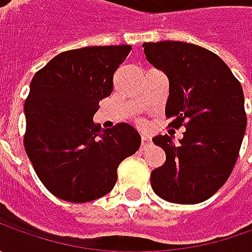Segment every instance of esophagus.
Returning <instances> with one entry per match:
<instances>
[{"mask_svg":"<svg viewBox=\"0 0 252 252\" xmlns=\"http://www.w3.org/2000/svg\"><path fill=\"white\" fill-rule=\"evenodd\" d=\"M150 143H151L150 137H147V136H141V149H146Z\"/></svg>","mask_w":252,"mask_h":252,"instance_id":"1","label":"esophagus"}]
</instances>
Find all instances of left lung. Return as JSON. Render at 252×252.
I'll use <instances>...</instances> for the list:
<instances>
[{"instance_id": "8db88e82", "label": "left lung", "mask_w": 252, "mask_h": 252, "mask_svg": "<svg viewBox=\"0 0 252 252\" xmlns=\"http://www.w3.org/2000/svg\"><path fill=\"white\" fill-rule=\"evenodd\" d=\"M143 47L147 62L168 77V126L187 127L177 146L168 134L153 139L165 162L151 172V187L167 202L200 203L224 185L238 158L247 127L241 84L205 47L172 40Z\"/></svg>"}]
</instances>
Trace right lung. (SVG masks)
Returning <instances> with one entry per match:
<instances>
[{
	"mask_svg": "<svg viewBox=\"0 0 252 252\" xmlns=\"http://www.w3.org/2000/svg\"><path fill=\"white\" fill-rule=\"evenodd\" d=\"M130 50L129 44L67 50L32 78L25 101V150L42 184L59 199L85 203L106 195L119 164L140 147V134L130 125L101 130L94 123Z\"/></svg>",
	"mask_w": 252,
	"mask_h": 252,
	"instance_id": "add662e5",
	"label": "right lung"
}]
</instances>
